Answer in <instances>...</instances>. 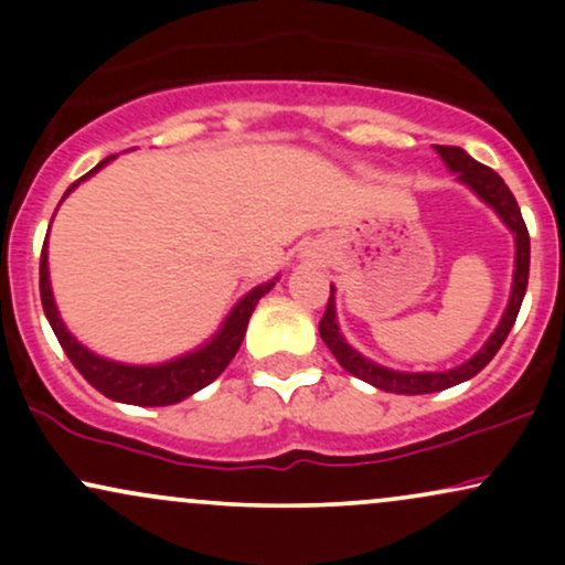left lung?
<instances>
[{
    "mask_svg": "<svg viewBox=\"0 0 565 565\" xmlns=\"http://www.w3.org/2000/svg\"><path fill=\"white\" fill-rule=\"evenodd\" d=\"M436 151L440 153V159L449 164L451 172H457V178L462 180L465 185H470L472 191L481 196L486 204L494 206V212L502 217V223L515 233V276H512V295L508 302V310H504L502 321H499L497 332L489 337V342L472 355L470 361H465L462 366L449 369V372H419V374H408V372H393V369H385L374 361L364 359L359 350H353L345 342V337L340 334V327H337L334 319V287L329 291V302L327 310H323L321 321H319V332L321 340L327 342V348L332 350L334 359L340 361V366L345 372L353 374V377L369 382V385L380 387V391L387 393H401V395H423V393H438L446 391V387L459 385V382L476 377L481 369L489 364L491 359L497 355V350L502 348V342L508 340L512 323L518 319V310H521L523 295H526L529 287V263H531V242H529V228L523 223L521 206H518L515 196L504 180L491 170V167L481 164L462 148L457 146H436Z\"/></svg>",
    "mask_w": 565,
    "mask_h": 565,
    "instance_id": "left-lung-1",
    "label": "left lung"
}]
</instances>
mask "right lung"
<instances>
[{"label": "right lung", "mask_w": 565, "mask_h": 565, "mask_svg": "<svg viewBox=\"0 0 565 565\" xmlns=\"http://www.w3.org/2000/svg\"><path fill=\"white\" fill-rule=\"evenodd\" d=\"M111 159L114 157L103 159L95 170H89L84 178L76 180V183L66 191V196L82 183V180H87L89 174H95ZM270 287H274V281L252 289L249 295L233 308V313L228 316V321L223 323V329L215 334V340L206 342V345L196 350V353H188L183 359H174L170 364H161V366H127V364H116V361H106L100 359V355L89 353L87 348H82L79 342L68 334V329L63 327L61 316H57L53 289H50L47 242L42 246V260H39V295H42L44 316H47L57 342H61L63 350H66L71 364L79 369L82 377L87 380L95 391H100L103 395H108V398L114 401H121V404H135V406L178 404V401H183L188 395H193L196 391H201V387L210 385L212 380H217L220 374H223V369L231 364L236 350L242 348L252 310H255L257 300H260L265 291H270Z\"/></svg>", "instance_id": "right-lung-1"}]
</instances>
